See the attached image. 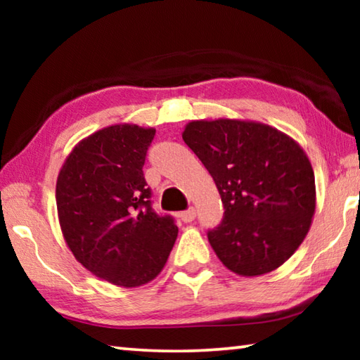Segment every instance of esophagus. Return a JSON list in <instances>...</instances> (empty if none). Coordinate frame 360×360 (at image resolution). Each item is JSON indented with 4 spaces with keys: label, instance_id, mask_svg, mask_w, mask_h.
<instances>
[{
    "label": "esophagus",
    "instance_id": "34e87169",
    "mask_svg": "<svg viewBox=\"0 0 360 360\" xmlns=\"http://www.w3.org/2000/svg\"><path fill=\"white\" fill-rule=\"evenodd\" d=\"M195 216H197V211H195L193 208H191V210H187V211H184V212H181L179 214V217H181V221L184 222V224H188V222H192L193 219H195Z\"/></svg>",
    "mask_w": 360,
    "mask_h": 360
}]
</instances>
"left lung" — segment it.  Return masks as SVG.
Listing matches in <instances>:
<instances>
[{
  "label": "left lung",
  "instance_id": "obj_1",
  "mask_svg": "<svg viewBox=\"0 0 360 360\" xmlns=\"http://www.w3.org/2000/svg\"><path fill=\"white\" fill-rule=\"evenodd\" d=\"M182 139L208 169L225 208L208 240L230 271L252 278L281 266L309 231L314 172L294 138L255 120H191Z\"/></svg>",
  "mask_w": 360,
  "mask_h": 360
}]
</instances>
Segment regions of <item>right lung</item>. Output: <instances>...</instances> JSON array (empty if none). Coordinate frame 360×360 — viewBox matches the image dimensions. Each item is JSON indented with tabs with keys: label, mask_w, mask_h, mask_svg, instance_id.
Instances as JSON below:
<instances>
[{
	"label": "right lung",
	"mask_w": 360,
	"mask_h": 360,
	"mask_svg": "<svg viewBox=\"0 0 360 360\" xmlns=\"http://www.w3.org/2000/svg\"><path fill=\"white\" fill-rule=\"evenodd\" d=\"M154 136L152 127H105L72 148L57 178L66 246L90 273L119 288L152 281L178 236L173 219L150 208L143 165Z\"/></svg>",
	"instance_id": "obj_1"
}]
</instances>
